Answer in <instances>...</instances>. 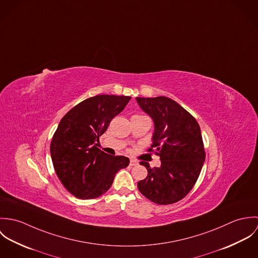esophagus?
I'll list each match as a JSON object with an SVG mask.
<instances>
[{
    "label": "esophagus",
    "mask_w": 258,
    "mask_h": 258,
    "mask_svg": "<svg viewBox=\"0 0 258 258\" xmlns=\"http://www.w3.org/2000/svg\"><path fill=\"white\" fill-rule=\"evenodd\" d=\"M138 163L135 161V160H130V166L133 167V166H136Z\"/></svg>",
    "instance_id": "obj_1"
}]
</instances>
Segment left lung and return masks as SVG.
Listing matches in <instances>:
<instances>
[{"mask_svg": "<svg viewBox=\"0 0 258 258\" xmlns=\"http://www.w3.org/2000/svg\"><path fill=\"white\" fill-rule=\"evenodd\" d=\"M141 109L153 119L155 131L149 152L160 156L161 166L147 162V177L138 183L141 194L158 205H170L184 199L196 184L206 153L197 120L180 104L165 96L136 98Z\"/></svg>", "mask_w": 258, "mask_h": 258, "instance_id": "left-lung-1", "label": "left lung"}]
</instances>
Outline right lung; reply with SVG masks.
Instances as JSON below:
<instances>
[{
	"label": "right lung",
	"mask_w": 258,
	"mask_h": 258,
	"mask_svg": "<svg viewBox=\"0 0 258 258\" xmlns=\"http://www.w3.org/2000/svg\"><path fill=\"white\" fill-rule=\"evenodd\" d=\"M130 96L96 95L83 100L60 120L50 143L56 176L74 197L95 199L110 188L116 173L129 165L124 156H110L96 147L111 120Z\"/></svg>",
	"instance_id": "1"
}]
</instances>
